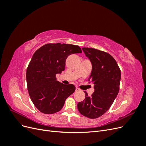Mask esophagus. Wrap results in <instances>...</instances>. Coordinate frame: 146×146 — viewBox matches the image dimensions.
I'll return each mask as SVG.
<instances>
[{"mask_svg": "<svg viewBox=\"0 0 146 146\" xmlns=\"http://www.w3.org/2000/svg\"><path fill=\"white\" fill-rule=\"evenodd\" d=\"M80 89H79V88H78V87H76V91H80Z\"/></svg>", "mask_w": 146, "mask_h": 146, "instance_id": "esophagus-1", "label": "esophagus"}]
</instances>
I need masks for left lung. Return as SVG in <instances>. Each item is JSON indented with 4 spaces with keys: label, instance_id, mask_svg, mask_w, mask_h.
Here are the masks:
<instances>
[{
    "label": "left lung",
    "instance_id": "8db88e82",
    "mask_svg": "<svg viewBox=\"0 0 146 146\" xmlns=\"http://www.w3.org/2000/svg\"><path fill=\"white\" fill-rule=\"evenodd\" d=\"M82 50L92 64L88 81L94 83V92L91 96L85 93V99L78 102L77 108L84 116L99 117L111 107L119 91L121 70L113 57L108 53L93 48Z\"/></svg>",
    "mask_w": 146,
    "mask_h": 146
}]
</instances>
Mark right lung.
Returning a JSON list of instances; mask_svg holds the SVG:
<instances>
[{
	"label": "right lung",
	"mask_w": 146,
	"mask_h": 146,
	"mask_svg": "<svg viewBox=\"0 0 146 146\" xmlns=\"http://www.w3.org/2000/svg\"><path fill=\"white\" fill-rule=\"evenodd\" d=\"M82 52L78 46L50 43L34 53L26 79L30 99L39 111L50 114L60 111L66 99L76 90L72 84L65 85L57 81L56 74L64 70L69 55Z\"/></svg>",
	"instance_id": "right-lung-1"
}]
</instances>
